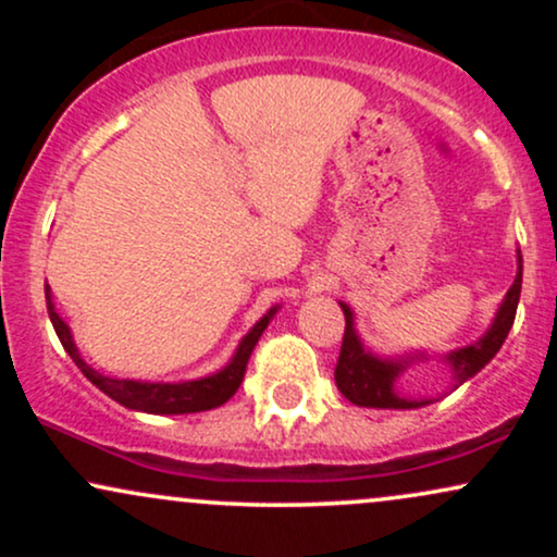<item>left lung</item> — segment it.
Returning <instances> with one entry per match:
<instances>
[{"label": "left lung", "instance_id": "8db88e82", "mask_svg": "<svg viewBox=\"0 0 557 557\" xmlns=\"http://www.w3.org/2000/svg\"><path fill=\"white\" fill-rule=\"evenodd\" d=\"M516 259H519V272H516L513 285L505 293L500 309H497L495 319L479 337L476 343L463 345V348L450 350V354L440 356V361L450 369L453 376V389L463 385L466 380H471L476 372H482L487 363L495 359V354L500 350V345L508 337L510 327H513L516 309H519V296H521V272H523V259L521 251H516ZM341 309L345 314V335H343V348L341 359H337L335 367V385L343 393V398L363 408H421L434 403V398H408V395L398 393L395 382L398 376L406 372L411 363H424L430 361L432 356H426V350H413V354L406 356H376L372 348H367L361 341L359 330H356V317L354 309L341 300Z\"/></svg>", "mask_w": 557, "mask_h": 557}]
</instances>
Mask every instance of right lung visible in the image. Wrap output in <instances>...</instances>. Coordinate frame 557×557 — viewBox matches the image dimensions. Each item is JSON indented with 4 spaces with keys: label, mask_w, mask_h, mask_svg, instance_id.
Segmentation results:
<instances>
[{
    "label": "right lung",
    "mask_w": 557,
    "mask_h": 557,
    "mask_svg": "<svg viewBox=\"0 0 557 557\" xmlns=\"http://www.w3.org/2000/svg\"><path fill=\"white\" fill-rule=\"evenodd\" d=\"M47 293V311L52 319L57 337H60L62 348L67 350L70 359L75 361V367L86 374V380L101 389L104 395H110L112 400H117L120 406L131 408V411H144V413H164V417H177V413H198L209 411V408L222 406L235 395V389L240 387L243 374H246V363L251 359L253 345L259 343L261 332L267 330V324L272 322V317L277 314L280 306H272L264 317L253 324L251 330L243 335V341L235 348L233 359H230L220 372L198 376V380H185V382H144V380H120V376H107L96 372L94 367H88L83 361L78 345L73 341V330L70 324L57 314L54 300H52V287H44Z\"/></svg>",
    "instance_id": "obj_1"
}]
</instances>
